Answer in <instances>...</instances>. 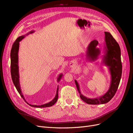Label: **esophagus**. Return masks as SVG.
Returning a JSON list of instances; mask_svg holds the SVG:
<instances>
[{
  "mask_svg": "<svg viewBox=\"0 0 133 133\" xmlns=\"http://www.w3.org/2000/svg\"><path fill=\"white\" fill-rule=\"evenodd\" d=\"M69 65H70V66L71 68H75L76 67V66H77V64H76V62H74V61H72V62H70Z\"/></svg>",
  "mask_w": 133,
  "mask_h": 133,
  "instance_id": "1",
  "label": "esophagus"
}]
</instances>
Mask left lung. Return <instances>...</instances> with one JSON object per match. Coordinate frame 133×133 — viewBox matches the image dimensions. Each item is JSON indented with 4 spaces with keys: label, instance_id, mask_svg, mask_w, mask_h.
Masks as SVG:
<instances>
[{
    "label": "left lung",
    "instance_id": "obj_1",
    "mask_svg": "<svg viewBox=\"0 0 133 133\" xmlns=\"http://www.w3.org/2000/svg\"><path fill=\"white\" fill-rule=\"evenodd\" d=\"M104 54L103 56L102 63L108 67L111 76L110 85L108 90L104 95L95 98H89L84 96L80 90L77 80H75L76 88L80 94V97L84 102L88 104L96 105L109 102L112 98L118 88L122 74V64L121 62V50L118 43L109 32H105ZM98 42L94 40L88 45L86 56L88 61L94 62L98 59L100 54L98 48Z\"/></svg>",
    "mask_w": 133,
    "mask_h": 133
}]
</instances>
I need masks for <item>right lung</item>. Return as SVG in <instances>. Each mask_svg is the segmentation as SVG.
<instances>
[{"label": "right lung", "instance_id": "obj_1", "mask_svg": "<svg viewBox=\"0 0 133 133\" xmlns=\"http://www.w3.org/2000/svg\"><path fill=\"white\" fill-rule=\"evenodd\" d=\"M34 31L32 30L29 31V33H27L26 35H29V34L33 33ZM25 35H22L21 37H18L15 42L14 43L13 46H12L11 52H10V71H11V79L13 80V82L14 84V85L17 89V91L21 95L22 98L25 100V102L31 107H35V108H45V107H49L53 106L54 104L57 102L58 98V87L57 88V92H56V95L55 96L54 98L49 103H47L45 104H42V105H31L28 103L24 97V96L22 94V90L21 88V85H20V82H19V65H18V52H19V42H21L22 39L24 38ZM63 76V74H60L58 76L57 78V82H59L60 80H61Z\"/></svg>", "mask_w": 133, "mask_h": 133}]
</instances>
